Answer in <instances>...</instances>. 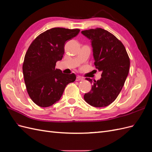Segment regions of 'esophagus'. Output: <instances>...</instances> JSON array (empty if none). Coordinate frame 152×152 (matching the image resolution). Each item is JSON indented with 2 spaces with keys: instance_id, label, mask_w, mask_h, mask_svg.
Returning <instances> with one entry per match:
<instances>
[{
  "instance_id": "1",
  "label": "esophagus",
  "mask_w": 152,
  "mask_h": 152,
  "mask_svg": "<svg viewBox=\"0 0 152 152\" xmlns=\"http://www.w3.org/2000/svg\"><path fill=\"white\" fill-rule=\"evenodd\" d=\"M84 79L82 77H81L80 76H78L76 78V81H80V80H83Z\"/></svg>"
}]
</instances>
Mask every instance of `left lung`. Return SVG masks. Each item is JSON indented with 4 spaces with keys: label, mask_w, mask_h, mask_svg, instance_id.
<instances>
[{
    "label": "left lung",
    "mask_w": 152,
    "mask_h": 152,
    "mask_svg": "<svg viewBox=\"0 0 152 152\" xmlns=\"http://www.w3.org/2000/svg\"><path fill=\"white\" fill-rule=\"evenodd\" d=\"M89 39L94 65L102 77L97 81L86 78L92 85L84 98L94 107H107L117 98L124 86L130 67V59L123 44L108 31L98 28L81 31Z\"/></svg>",
    "instance_id": "left-lung-1"
}]
</instances>
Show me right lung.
I'll return each mask as SVG.
<instances>
[{
  "instance_id": "add662e5",
  "label": "right lung",
  "mask_w": 152,
  "mask_h": 152,
  "mask_svg": "<svg viewBox=\"0 0 152 152\" xmlns=\"http://www.w3.org/2000/svg\"><path fill=\"white\" fill-rule=\"evenodd\" d=\"M79 29L53 28L40 34L26 53L23 73L31 100L40 107H48L60 99L66 86L76 79L74 73L65 74L55 68L61 60L65 45L79 34Z\"/></svg>"
}]
</instances>
